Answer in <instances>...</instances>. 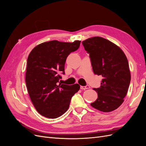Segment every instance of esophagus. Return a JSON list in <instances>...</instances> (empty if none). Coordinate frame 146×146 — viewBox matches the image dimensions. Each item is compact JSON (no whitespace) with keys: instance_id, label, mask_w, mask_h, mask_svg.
I'll use <instances>...</instances> for the list:
<instances>
[{"instance_id":"1","label":"esophagus","mask_w":146,"mask_h":146,"mask_svg":"<svg viewBox=\"0 0 146 146\" xmlns=\"http://www.w3.org/2000/svg\"><path fill=\"white\" fill-rule=\"evenodd\" d=\"M89 88H90V86H80V89L81 90H87V89H89Z\"/></svg>"}]
</instances>
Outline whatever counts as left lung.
Masks as SVG:
<instances>
[{"label":"left lung","mask_w":146,"mask_h":146,"mask_svg":"<svg viewBox=\"0 0 146 146\" xmlns=\"http://www.w3.org/2000/svg\"><path fill=\"white\" fill-rule=\"evenodd\" d=\"M90 54L92 70L102 77L100 86L94 88L98 98L91 104L102 112H110L123 102L131 80L129 62L124 52L115 44L100 36L82 42Z\"/></svg>","instance_id":"8db88e82"}]
</instances>
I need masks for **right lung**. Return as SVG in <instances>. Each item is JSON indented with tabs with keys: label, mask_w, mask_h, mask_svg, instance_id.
<instances>
[{
	"label": "right lung",
	"mask_w": 146,
	"mask_h": 146,
	"mask_svg": "<svg viewBox=\"0 0 146 146\" xmlns=\"http://www.w3.org/2000/svg\"><path fill=\"white\" fill-rule=\"evenodd\" d=\"M81 41L72 42L57 40L35 47L27 58L25 83L31 101L36 111L47 118L55 119L67 111L72 97L80 85H58L64 74V64L70 53L77 50Z\"/></svg>",
	"instance_id": "right-lung-1"
}]
</instances>
